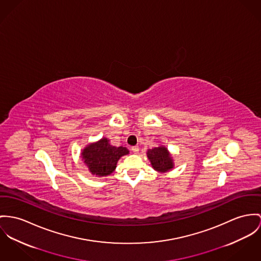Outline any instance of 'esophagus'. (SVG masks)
<instances>
[{
  "label": "esophagus",
  "mask_w": 261,
  "mask_h": 261,
  "mask_svg": "<svg viewBox=\"0 0 261 261\" xmlns=\"http://www.w3.org/2000/svg\"><path fill=\"white\" fill-rule=\"evenodd\" d=\"M131 150H132V152H133L134 154H138V152H139V147H138V146H133V147L131 148Z\"/></svg>",
  "instance_id": "34e87169"
}]
</instances>
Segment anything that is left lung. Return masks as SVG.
Listing matches in <instances>:
<instances>
[{
    "label": "left lung",
    "mask_w": 261,
    "mask_h": 261,
    "mask_svg": "<svg viewBox=\"0 0 261 261\" xmlns=\"http://www.w3.org/2000/svg\"><path fill=\"white\" fill-rule=\"evenodd\" d=\"M147 157L154 170L159 173H166L174 168V161L165 146L155 147L147 151Z\"/></svg>",
    "instance_id": "left-lung-1"
}]
</instances>
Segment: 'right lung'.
Masks as SVG:
<instances>
[{
	"mask_svg": "<svg viewBox=\"0 0 261 261\" xmlns=\"http://www.w3.org/2000/svg\"><path fill=\"white\" fill-rule=\"evenodd\" d=\"M129 154L126 147L110 145L107 138L87 145L81 153L84 164L92 175L104 177L114 172L117 162L122 156Z\"/></svg>",
	"mask_w": 261,
	"mask_h": 261,
	"instance_id": "add662e5",
	"label": "right lung"
}]
</instances>
